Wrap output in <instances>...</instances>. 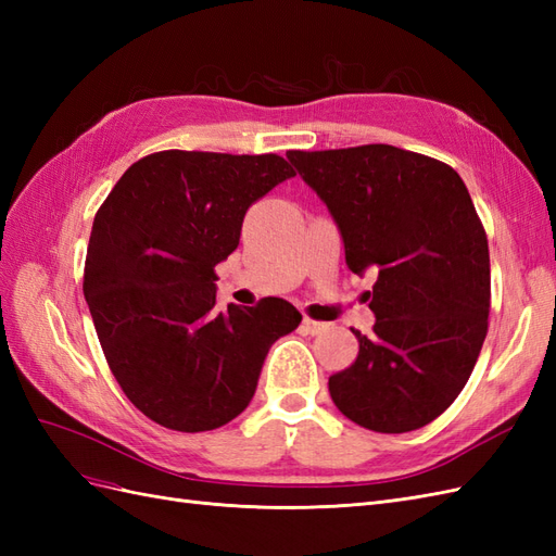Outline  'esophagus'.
Segmentation results:
<instances>
[{
	"mask_svg": "<svg viewBox=\"0 0 556 556\" xmlns=\"http://www.w3.org/2000/svg\"><path fill=\"white\" fill-rule=\"evenodd\" d=\"M301 327H304L306 333L315 336V333H323L329 325L327 323H317V319H311V317H304V323H301Z\"/></svg>",
	"mask_w": 556,
	"mask_h": 556,
	"instance_id": "obj_1",
	"label": "esophagus"
}]
</instances>
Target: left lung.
<instances>
[{"mask_svg": "<svg viewBox=\"0 0 556 556\" xmlns=\"http://www.w3.org/2000/svg\"><path fill=\"white\" fill-rule=\"evenodd\" d=\"M288 160L327 204L350 271L376 274L374 333L355 331V364L329 378L336 408L380 433L433 422L470 378L490 315V248L464 180L387 143Z\"/></svg>", "mask_w": 556, "mask_h": 556, "instance_id": "left-lung-1", "label": "left lung"}]
</instances>
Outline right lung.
<instances>
[{
  "label": "right lung",
  "instance_id": "1",
  "mask_svg": "<svg viewBox=\"0 0 556 556\" xmlns=\"http://www.w3.org/2000/svg\"><path fill=\"white\" fill-rule=\"evenodd\" d=\"M294 176L278 155L164 150L134 162L97 211L83 294L127 399L153 422L211 431L241 415L301 313L285 299L215 306V266L245 211Z\"/></svg>",
  "mask_w": 556,
  "mask_h": 556
}]
</instances>
